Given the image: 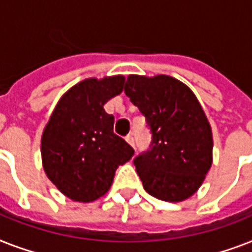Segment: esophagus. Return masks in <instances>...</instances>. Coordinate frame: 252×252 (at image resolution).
Segmentation results:
<instances>
[{"mask_svg":"<svg viewBox=\"0 0 252 252\" xmlns=\"http://www.w3.org/2000/svg\"><path fill=\"white\" fill-rule=\"evenodd\" d=\"M126 140L130 146H133V148H134V138H133V136H132V134H128V136L126 137Z\"/></svg>","mask_w":252,"mask_h":252,"instance_id":"34e87169","label":"esophagus"}]
</instances>
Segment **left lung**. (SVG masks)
Returning a JSON list of instances; mask_svg holds the SVG:
<instances>
[{"instance_id": "1", "label": "left lung", "mask_w": 252, "mask_h": 252, "mask_svg": "<svg viewBox=\"0 0 252 252\" xmlns=\"http://www.w3.org/2000/svg\"><path fill=\"white\" fill-rule=\"evenodd\" d=\"M124 93L146 119L152 144L133 159L145 191L178 203L195 193L212 166V128L187 85L170 76L126 78Z\"/></svg>"}]
</instances>
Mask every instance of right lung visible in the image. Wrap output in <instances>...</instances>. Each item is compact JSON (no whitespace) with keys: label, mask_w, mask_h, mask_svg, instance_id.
Here are the masks:
<instances>
[{"label":"right lung","mask_w":252,"mask_h":252,"mask_svg":"<svg viewBox=\"0 0 252 252\" xmlns=\"http://www.w3.org/2000/svg\"><path fill=\"white\" fill-rule=\"evenodd\" d=\"M123 76L87 78L69 89L41 136L43 167L61 193L90 203L110 189L115 171L134 154L114 133L115 118L103 106L124 89Z\"/></svg>","instance_id":"1"}]
</instances>
